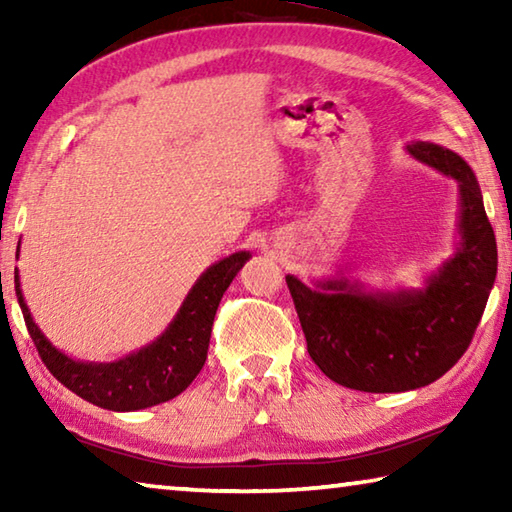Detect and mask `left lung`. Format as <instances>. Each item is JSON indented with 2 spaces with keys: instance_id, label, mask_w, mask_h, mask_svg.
Returning <instances> with one entry per match:
<instances>
[{
  "instance_id": "8db88e82",
  "label": "left lung",
  "mask_w": 512,
  "mask_h": 512,
  "mask_svg": "<svg viewBox=\"0 0 512 512\" xmlns=\"http://www.w3.org/2000/svg\"><path fill=\"white\" fill-rule=\"evenodd\" d=\"M415 160L458 183V244L420 289L368 291L329 277L307 287L287 275L309 357L325 375L363 393L431 384L463 357L497 277V239L481 187L461 155L433 142L406 144Z\"/></svg>"
}]
</instances>
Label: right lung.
Instances as JSON below:
<instances>
[{
    "instance_id": "add662e5",
    "label": "right lung",
    "mask_w": 512,
    "mask_h": 512,
    "mask_svg": "<svg viewBox=\"0 0 512 512\" xmlns=\"http://www.w3.org/2000/svg\"><path fill=\"white\" fill-rule=\"evenodd\" d=\"M17 253H20V246H17ZM248 259V250H239L212 264L194 282L178 314L158 339L110 363L79 361L54 348L24 302L17 271L15 296L40 359L60 384L101 409L140 411L173 400L201 372L207 348H210L216 309L225 289L230 287Z\"/></svg>"
}]
</instances>
